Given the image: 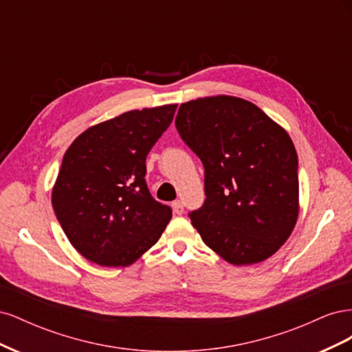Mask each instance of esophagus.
Wrapping results in <instances>:
<instances>
[{"mask_svg":"<svg viewBox=\"0 0 352 352\" xmlns=\"http://www.w3.org/2000/svg\"><path fill=\"white\" fill-rule=\"evenodd\" d=\"M172 208H173V211L176 212V214H184V211H185L184 202L179 201V199H176V201L172 202Z\"/></svg>","mask_w":352,"mask_h":352,"instance_id":"obj_1","label":"esophagus"}]
</instances>
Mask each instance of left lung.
I'll list each match as a JSON object with an SVG mask.
<instances>
[{
    "label": "left lung",
    "mask_w": 352,
    "mask_h": 352,
    "mask_svg": "<svg viewBox=\"0 0 352 352\" xmlns=\"http://www.w3.org/2000/svg\"><path fill=\"white\" fill-rule=\"evenodd\" d=\"M175 123L204 166L207 198L189 212L202 241L235 265L272 257L298 219L289 135L255 104L228 95L184 102Z\"/></svg>",
    "instance_id": "1"
}]
</instances>
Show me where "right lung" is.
Here are the masks:
<instances>
[{
	"mask_svg": "<svg viewBox=\"0 0 352 352\" xmlns=\"http://www.w3.org/2000/svg\"><path fill=\"white\" fill-rule=\"evenodd\" d=\"M176 107L132 110L95 124L63 157L52 208L67 239L87 260L126 267L162 236L172 208L151 197L145 160Z\"/></svg>",
	"mask_w": 352,
	"mask_h": 352,
	"instance_id": "right-lung-1",
	"label": "right lung"
}]
</instances>
